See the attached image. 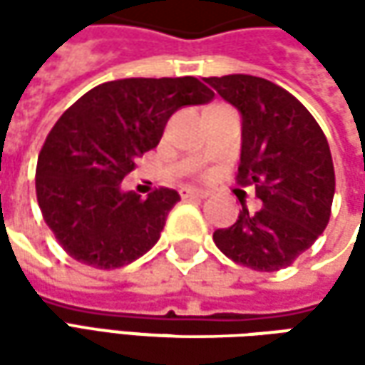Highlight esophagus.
I'll return each instance as SVG.
<instances>
[{"instance_id": "obj_1", "label": "esophagus", "mask_w": 365, "mask_h": 365, "mask_svg": "<svg viewBox=\"0 0 365 365\" xmlns=\"http://www.w3.org/2000/svg\"><path fill=\"white\" fill-rule=\"evenodd\" d=\"M180 197L182 199H207V192L199 189H192V187H187V189L180 190Z\"/></svg>"}]
</instances>
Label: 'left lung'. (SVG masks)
<instances>
[{"instance_id":"obj_1","label":"left lung","mask_w":365,"mask_h":365,"mask_svg":"<svg viewBox=\"0 0 365 365\" xmlns=\"http://www.w3.org/2000/svg\"><path fill=\"white\" fill-rule=\"evenodd\" d=\"M242 115L237 180L256 185L262 209H242L213 242L233 262L258 272L290 266L327 227L335 195L331 150L297 97L252 75L205 78Z\"/></svg>"}]
</instances>
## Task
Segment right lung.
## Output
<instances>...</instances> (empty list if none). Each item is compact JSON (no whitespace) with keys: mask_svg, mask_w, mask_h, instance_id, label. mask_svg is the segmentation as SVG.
<instances>
[{"mask_svg":"<svg viewBox=\"0 0 365 365\" xmlns=\"http://www.w3.org/2000/svg\"><path fill=\"white\" fill-rule=\"evenodd\" d=\"M213 91L195 77L118 78L85 93L54 123L38 156L36 197L64 252L111 270L160 240L180 197L158 189L140 199L121 190L135 160L158 146L176 109L205 106Z\"/></svg>","mask_w":365,"mask_h":365,"instance_id":"right-lung-1","label":"right lung"}]
</instances>
